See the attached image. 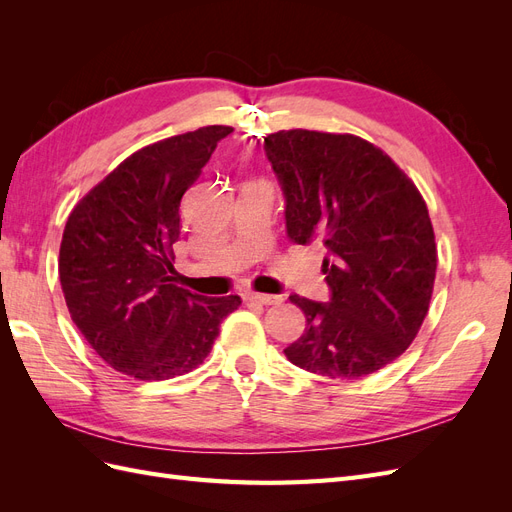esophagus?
Segmentation results:
<instances>
[{
	"label": "esophagus",
	"instance_id": "obj_1",
	"mask_svg": "<svg viewBox=\"0 0 512 512\" xmlns=\"http://www.w3.org/2000/svg\"><path fill=\"white\" fill-rule=\"evenodd\" d=\"M245 299L250 303H258V305H277L284 301L280 294H267V292H247Z\"/></svg>",
	"mask_w": 512,
	"mask_h": 512
}]
</instances>
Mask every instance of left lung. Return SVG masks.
I'll list each match as a JSON object with an SVG mask.
<instances>
[{
	"label": "left lung",
	"instance_id": "1",
	"mask_svg": "<svg viewBox=\"0 0 512 512\" xmlns=\"http://www.w3.org/2000/svg\"><path fill=\"white\" fill-rule=\"evenodd\" d=\"M282 185L286 235L322 243L327 303L290 294L305 331L284 354L318 376L356 380L395 361L427 316L438 252L416 185L352 134L282 130L265 138Z\"/></svg>",
	"mask_w": 512,
	"mask_h": 512
}]
</instances>
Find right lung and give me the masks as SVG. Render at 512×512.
<instances>
[{
	"instance_id": "1",
	"label": "right lung",
	"mask_w": 512,
	"mask_h": 512,
	"mask_svg": "<svg viewBox=\"0 0 512 512\" xmlns=\"http://www.w3.org/2000/svg\"><path fill=\"white\" fill-rule=\"evenodd\" d=\"M228 126L143 147L74 207L59 247V282L76 329L121 374L168 380L207 359L237 294L207 299L175 284L181 198Z\"/></svg>"
}]
</instances>
